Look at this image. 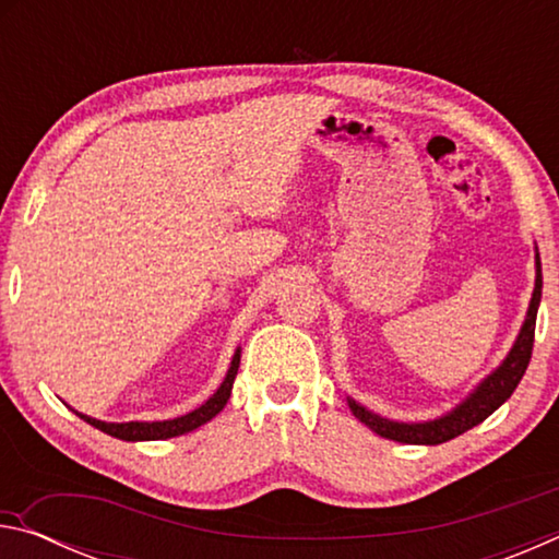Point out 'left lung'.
<instances>
[{"mask_svg": "<svg viewBox=\"0 0 559 559\" xmlns=\"http://www.w3.org/2000/svg\"><path fill=\"white\" fill-rule=\"evenodd\" d=\"M535 259H537V278H535L533 300H530L523 330H520L515 345L503 359V365H500L493 374H488L466 402H461L456 409L449 412L447 416H441V419L424 421V424H400V421L382 419V416H377L372 412H367L365 406H359L355 400H347L349 409H353L357 419L384 439H392L400 443H416V447H437V443L456 439L463 431H468L473 427H478L480 421H486L488 416L515 392L518 382L523 380V374L527 370L530 357H533L537 306H540V296H543L540 257Z\"/></svg>", "mask_w": 559, "mask_h": 559, "instance_id": "obj_1", "label": "left lung"}]
</instances>
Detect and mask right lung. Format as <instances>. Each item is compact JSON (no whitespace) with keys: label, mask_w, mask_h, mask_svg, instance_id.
<instances>
[{"label":"right lung","mask_w":559,"mask_h":559,"mask_svg":"<svg viewBox=\"0 0 559 559\" xmlns=\"http://www.w3.org/2000/svg\"><path fill=\"white\" fill-rule=\"evenodd\" d=\"M239 349H236V355L231 359V367L229 372H226L224 382L219 390H216L210 400H206L200 409L189 412L185 416H177V419H169V421H128V424H108V421H98V419H91L86 414H79L83 421H88L91 427L100 429L103 433H108V437H116L122 441H157V439H173L179 437V433H187V431H194L197 427H202L210 419H214L216 414L224 409V404L229 402L231 396V384H234V377L239 372Z\"/></svg>","instance_id":"obj_1"}]
</instances>
